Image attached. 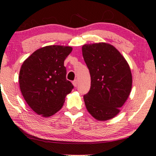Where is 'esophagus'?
Segmentation results:
<instances>
[{
    "label": "esophagus",
    "instance_id": "obj_1",
    "mask_svg": "<svg viewBox=\"0 0 156 156\" xmlns=\"http://www.w3.org/2000/svg\"><path fill=\"white\" fill-rule=\"evenodd\" d=\"M73 85H74V87H77V84H78V82H77V80H74V82H73Z\"/></svg>",
    "mask_w": 156,
    "mask_h": 156
}]
</instances>
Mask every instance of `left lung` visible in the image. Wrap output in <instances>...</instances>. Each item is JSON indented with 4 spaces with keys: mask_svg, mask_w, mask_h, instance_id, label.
I'll return each instance as SVG.
<instances>
[{
    "mask_svg": "<svg viewBox=\"0 0 156 156\" xmlns=\"http://www.w3.org/2000/svg\"><path fill=\"white\" fill-rule=\"evenodd\" d=\"M82 55L91 75V88L83 96L86 108L98 120L113 118L132 90L129 65L123 55L107 43L83 45Z\"/></svg>",
    "mask_w": 156,
    "mask_h": 156,
    "instance_id": "left-lung-1",
    "label": "left lung"
}]
</instances>
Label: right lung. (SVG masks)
I'll list each match as a JSON object with an SVG mask.
<instances>
[{
	"label": "right lung",
	"mask_w": 156,
	"mask_h": 156,
	"mask_svg": "<svg viewBox=\"0 0 156 156\" xmlns=\"http://www.w3.org/2000/svg\"><path fill=\"white\" fill-rule=\"evenodd\" d=\"M72 51L70 46H47L34 52L22 64L20 90L27 103L38 115L48 117L55 114L73 90L64 66Z\"/></svg>",
	"instance_id": "1"
}]
</instances>
